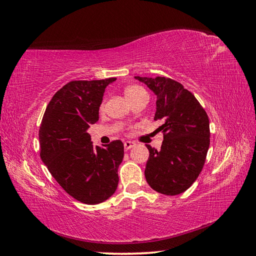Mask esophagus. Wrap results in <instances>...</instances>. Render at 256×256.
Wrapping results in <instances>:
<instances>
[{
    "label": "esophagus",
    "instance_id": "esophagus-1",
    "mask_svg": "<svg viewBox=\"0 0 256 256\" xmlns=\"http://www.w3.org/2000/svg\"><path fill=\"white\" fill-rule=\"evenodd\" d=\"M134 146H136V144L134 142H130V140H126V142H124V149L126 150H128L130 148H133Z\"/></svg>",
    "mask_w": 256,
    "mask_h": 256
}]
</instances>
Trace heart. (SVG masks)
Wrapping results in <instances>:
<instances>
[{"label": "heart", "instance_id": "heart-1", "mask_svg": "<svg viewBox=\"0 0 256 256\" xmlns=\"http://www.w3.org/2000/svg\"><path fill=\"white\" fill-rule=\"evenodd\" d=\"M124 94H126V98L130 102L142 96H147V92H146V90L140 86L130 84L124 89ZM103 107H104V104H102L100 109H103Z\"/></svg>", "mask_w": 256, "mask_h": 256}]
</instances>
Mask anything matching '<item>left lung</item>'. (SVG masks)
Listing matches in <instances>:
<instances>
[{
  "mask_svg": "<svg viewBox=\"0 0 256 256\" xmlns=\"http://www.w3.org/2000/svg\"><path fill=\"white\" fill-rule=\"evenodd\" d=\"M156 94L154 120L164 135L160 150L147 144L149 158L144 177L154 191L178 195L191 186L205 164L210 144L209 119L194 94L166 77H135Z\"/></svg>",
  "mask_w": 256,
  "mask_h": 256,
  "instance_id": "left-lung-1",
  "label": "left lung"
}]
</instances>
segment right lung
<instances>
[{"label":"right lung","mask_w":256,"mask_h":256,"mask_svg":"<svg viewBox=\"0 0 256 256\" xmlns=\"http://www.w3.org/2000/svg\"><path fill=\"white\" fill-rule=\"evenodd\" d=\"M114 80L68 82L51 98L40 123L42 160L65 192L86 205L103 202L118 186L123 142L93 147L86 132L98 122L105 88Z\"/></svg>","instance_id":"obj_1"}]
</instances>
